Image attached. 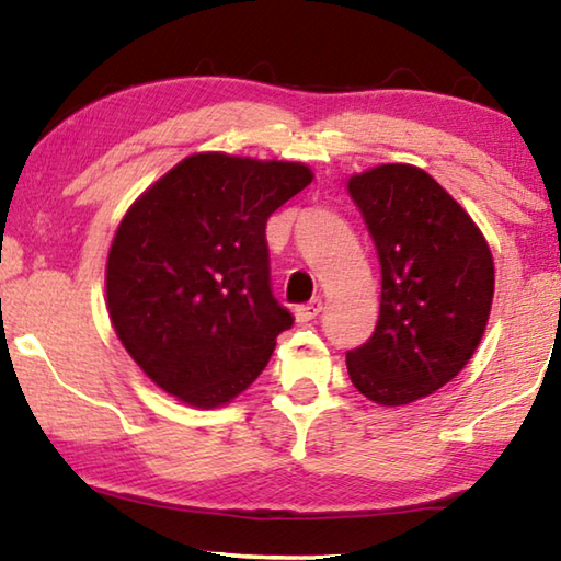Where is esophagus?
<instances>
[{
  "label": "esophagus",
  "mask_w": 561,
  "mask_h": 561,
  "mask_svg": "<svg viewBox=\"0 0 561 561\" xmlns=\"http://www.w3.org/2000/svg\"><path fill=\"white\" fill-rule=\"evenodd\" d=\"M321 309H324V301L321 299H311V301H307V304H301V307H297L294 309V317H297V321H311V319H317L319 314H321Z\"/></svg>",
  "instance_id": "obj_1"
}]
</instances>
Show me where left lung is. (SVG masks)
<instances>
[{
  "label": "left lung",
  "mask_w": 561,
  "mask_h": 561,
  "mask_svg": "<svg viewBox=\"0 0 561 561\" xmlns=\"http://www.w3.org/2000/svg\"><path fill=\"white\" fill-rule=\"evenodd\" d=\"M381 262L371 339L346 354L360 393L405 405L462 371L485 334L495 267L470 215L421 168L388 163L348 180Z\"/></svg>",
  "instance_id": "obj_1"
}]
</instances>
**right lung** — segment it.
Returning a JSON list of instances; mask_svg holds the SVG:
<instances>
[{
  "instance_id": "obj_1",
  "label": "right lung",
  "mask_w": 561,
  "mask_h": 561,
  "mask_svg": "<svg viewBox=\"0 0 561 561\" xmlns=\"http://www.w3.org/2000/svg\"><path fill=\"white\" fill-rule=\"evenodd\" d=\"M311 178L301 163L197 153L130 205L108 252V314L165 393L215 408L267 366L294 317L272 294L264 230Z\"/></svg>"
}]
</instances>
